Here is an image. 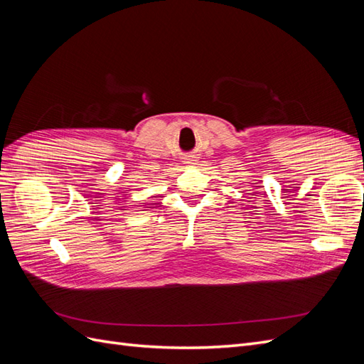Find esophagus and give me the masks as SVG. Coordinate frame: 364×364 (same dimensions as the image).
Instances as JSON below:
<instances>
[{"label":"esophagus","instance_id":"obj_1","mask_svg":"<svg viewBox=\"0 0 364 364\" xmlns=\"http://www.w3.org/2000/svg\"><path fill=\"white\" fill-rule=\"evenodd\" d=\"M185 164H193L194 162V159H193V156H188V158H185V161H183Z\"/></svg>","mask_w":364,"mask_h":364}]
</instances>
